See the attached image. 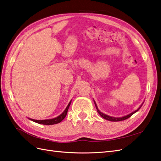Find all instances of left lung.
Listing matches in <instances>:
<instances>
[{
  "label": "left lung",
  "instance_id": "8db88e82",
  "mask_svg": "<svg viewBox=\"0 0 161 161\" xmlns=\"http://www.w3.org/2000/svg\"><path fill=\"white\" fill-rule=\"evenodd\" d=\"M94 104H95V106H96V109H97V112H98V113L100 114V115H101V116H102L103 119H106V120H109V121H113V122H116V121H121V120H125V119H129V118L131 116H132L134 114H135L136 112H137L138 111L141 109V108L142 107V104H143V103H142L141 104V105L139 107V108L136 109V110H135L134 112H131V113H130V114H127V115H126V116H123V117H113V116H108V115H107V114H103V113H102L101 111H100L99 109H98V107H97V105H96V102L94 101Z\"/></svg>",
  "mask_w": 161,
  "mask_h": 161
}]
</instances>
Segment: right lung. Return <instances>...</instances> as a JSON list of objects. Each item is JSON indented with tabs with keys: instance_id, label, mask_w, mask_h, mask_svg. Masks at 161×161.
<instances>
[{
	"instance_id": "add662e5",
	"label": "right lung",
	"mask_w": 161,
	"mask_h": 161,
	"mask_svg": "<svg viewBox=\"0 0 161 161\" xmlns=\"http://www.w3.org/2000/svg\"><path fill=\"white\" fill-rule=\"evenodd\" d=\"M71 103V101H70L69 104L67 105V108H65V110H64V112L61 114H60L58 116H57L56 118H53V119H45V120H35V119H30V118H28V119H29L30 120L34 121V122H35V123H37L38 124H42V125H54V124L59 123L65 118L67 114V111H68V109L70 106Z\"/></svg>"
}]
</instances>
